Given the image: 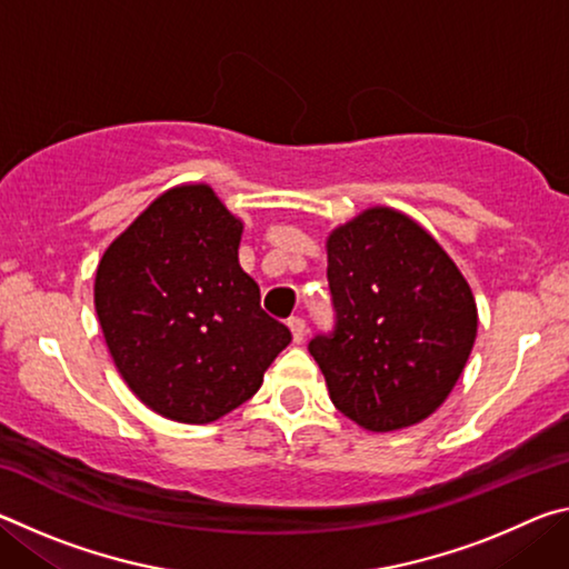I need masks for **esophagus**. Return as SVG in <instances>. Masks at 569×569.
I'll return each mask as SVG.
<instances>
[{
  "mask_svg": "<svg viewBox=\"0 0 569 569\" xmlns=\"http://www.w3.org/2000/svg\"><path fill=\"white\" fill-rule=\"evenodd\" d=\"M288 329H291V336H293V343H303L306 339V321L303 319H291L288 321Z\"/></svg>",
  "mask_w": 569,
  "mask_h": 569,
  "instance_id": "1",
  "label": "esophagus"
}]
</instances>
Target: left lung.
<instances>
[{"instance_id":"1","label":"left lung","mask_w":569,"mask_h":569,"mask_svg":"<svg viewBox=\"0 0 569 569\" xmlns=\"http://www.w3.org/2000/svg\"><path fill=\"white\" fill-rule=\"evenodd\" d=\"M336 331L316 336L333 407L369 431L431 417L477 339L475 293L437 238L389 206L361 210L326 238Z\"/></svg>"}]
</instances>
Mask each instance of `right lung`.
Here are the masks:
<instances>
[{
	"label": "right lung",
	"mask_w": 569,
	"mask_h": 569,
	"mask_svg": "<svg viewBox=\"0 0 569 569\" xmlns=\"http://www.w3.org/2000/svg\"><path fill=\"white\" fill-rule=\"evenodd\" d=\"M243 220L206 182L158 196L104 250L94 311L130 391L180 423H210L261 389L291 331L238 263Z\"/></svg>",
	"instance_id": "add662e5"
}]
</instances>
